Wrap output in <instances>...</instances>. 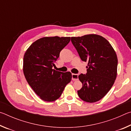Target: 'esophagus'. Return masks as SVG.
<instances>
[{
    "mask_svg": "<svg viewBox=\"0 0 131 131\" xmlns=\"http://www.w3.org/2000/svg\"><path fill=\"white\" fill-rule=\"evenodd\" d=\"M72 80L73 81H76L78 80V74H72Z\"/></svg>",
    "mask_w": 131,
    "mask_h": 131,
    "instance_id": "esophagus-1",
    "label": "esophagus"
}]
</instances>
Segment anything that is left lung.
Listing matches in <instances>:
<instances>
[{"label": "left lung", "mask_w": 131, "mask_h": 131, "mask_svg": "<svg viewBox=\"0 0 131 131\" xmlns=\"http://www.w3.org/2000/svg\"><path fill=\"white\" fill-rule=\"evenodd\" d=\"M71 41L81 59L88 62L87 73L78 76L83 87L77 91L82 100L94 103L107 94L117 74V54L107 40L98 35L72 37Z\"/></svg>", "instance_id": "8db88e82"}]
</instances>
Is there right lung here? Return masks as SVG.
I'll return each instance as SVG.
<instances>
[{
	"label": "right lung",
	"mask_w": 131,
	"mask_h": 131,
	"mask_svg": "<svg viewBox=\"0 0 131 131\" xmlns=\"http://www.w3.org/2000/svg\"><path fill=\"white\" fill-rule=\"evenodd\" d=\"M70 40V37H42L31 44L24 54V76L43 101H56L72 80L70 72L63 73L52 69L61 51Z\"/></svg>",
	"instance_id": "obj_1"
}]
</instances>
